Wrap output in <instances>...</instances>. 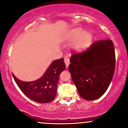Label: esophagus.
Segmentation results:
<instances>
[{
	"label": "esophagus",
	"mask_w": 128,
	"mask_h": 128,
	"mask_svg": "<svg viewBox=\"0 0 128 128\" xmlns=\"http://www.w3.org/2000/svg\"><path fill=\"white\" fill-rule=\"evenodd\" d=\"M64 62H65V64H66V67L68 68V65L70 64V60L68 58H64Z\"/></svg>",
	"instance_id": "esophagus-1"
}]
</instances>
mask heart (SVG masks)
<instances>
[{
	"label": "heart",
	"instance_id": "heart-1",
	"mask_svg": "<svg viewBox=\"0 0 128 128\" xmlns=\"http://www.w3.org/2000/svg\"><path fill=\"white\" fill-rule=\"evenodd\" d=\"M68 40L76 41L74 44V48L79 51L84 50L87 48L92 39V35L89 32H84L82 28H75L69 32L68 37Z\"/></svg>",
	"mask_w": 128,
	"mask_h": 128
}]
</instances>
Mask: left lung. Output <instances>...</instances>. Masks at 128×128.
Returning a JSON list of instances; mask_svg holds the SVG:
<instances>
[{"label": "left lung", "mask_w": 128, "mask_h": 128, "mask_svg": "<svg viewBox=\"0 0 128 128\" xmlns=\"http://www.w3.org/2000/svg\"><path fill=\"white\" fill-rule=\"evenodd\" d=\"M70 62L68 70L80 96L87 100L98 99L107 91L115 72L113 42H94L86 50L72 53Z\"/></svg>", "instance_id": "1"}]
</instances>
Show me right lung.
<instances>
[{
	"label": "right lung",
	"mask_w": 128,
	"mask_h": 128,
	"mask_svg": "<svg viewBox=\"0 0 128 128\" xmlns=\"http://www.w3.org/2000/svg\"><path fill=\"white\" fill-rule=\"evenodd\" d=\"M65 68L64 58H60L53 61L45 74L34 82H22L12 75L20 90L29 99L38 103H48L56 97L60 75Z\"/></svg>",
	"instance_id": "add662e5"
}]
</instances>
